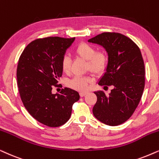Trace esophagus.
<instances>
[{
	"label": "esophagus",
	"instance_id": "obj_1",
	"mask_svg": "<svg viewBox=\"0 0 159 159\" xmlns=\"http://www.w3.org/2000/svg\"><path fill=\"white\" fill-rule=\"evenodd\" d=\"M86 94H87L86 92H80V96H81V97H84Z\"/></svg>",
	"mask_w": 159,
	"mask_h": 159
}]
</instances>
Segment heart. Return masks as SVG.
Here are the masks:
<instances>
[{"instance_id":"heart-1","label":"heart","mask_w":159,"mask_h":159,"mask_svg":"<svg viewBox=\"0 0 159 159\" xmlns=\"http://www.w3.org/2000/svg\"><path fill=\"white\" fill-rule=\"evenodd\" d=\"M74 54L78 58L87 61L86 70L95 75L103 74L107 67L108 56L105 51H97L89 44L81 43L74 49ZM61 68L64 73L68 74L71 68V60L67 56H64L61 61ZM94 78L91 75L75 76L67 81V86L74 90L84 92L87 90L90 84L93 83Z\"/></svg>"}]
</instances>
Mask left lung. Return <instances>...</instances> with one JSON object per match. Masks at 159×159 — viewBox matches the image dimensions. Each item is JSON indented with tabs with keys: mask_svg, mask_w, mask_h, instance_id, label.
<instances>
[{
	"mask_svg": "<svg viewBox=\"0 0 159 159\" xmlns=\"http://www.w3.org/2000/svg\"><path fill=\"white\" fill-rule=\"evenodd\" d=\"M88 41L102 45L108 53L106 72L98 84L114 87L108 96L94 92L98 99L93 114L104 124L119 125L132 116L143 94L145 71L141 51L133 40L115 32H104Z\"/></svg>",
	"mask_w": 159,
	"mask_h": 159,
	"instance_id": "1",
	"label": "left lung"
}]
</instances>
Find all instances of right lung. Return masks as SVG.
<instances>
[{
  "instance_id": "add662e5",
  "label": "right lung",
  "mask_w": 159,
  "mask_h": 159,
  "mask_svg": "<svg viewBox=\"0 0 159 159\" xmlns=\"http://www.w3.org/2000/svg\"><path fill=\"white\" fill-rule=\"evenodd\" d=\"M73 38L50 37L32 41L20 56L17 80L20 96L29 113L40 123L59 127L70 119L73 103L80 96L65 88L60 94L51 92L59 86L62 75L61 61Z\"/></svg>"
}]
</instances>
